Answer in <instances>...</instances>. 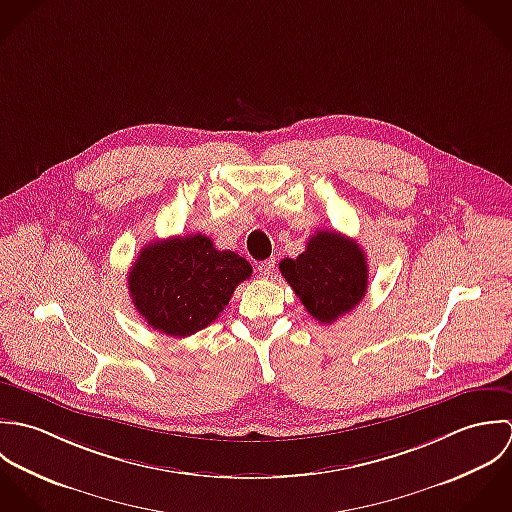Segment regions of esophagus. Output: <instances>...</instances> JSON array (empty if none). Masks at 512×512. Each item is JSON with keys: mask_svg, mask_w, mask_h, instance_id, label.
Listing matches in <instances>:
<instances>
[{"mask_svg": "<svg viewBox=\"0 0 512 512\" xmlns=\"http://www.w3.org/2000/svg\"><path fill=\"white\" fill-rule=\"evenodd\" d=\"M257 271H259V275H261V277H265V279L273 277V273H275V259L261 261V263L257 265Z\"/></svg>", "mask_w": 512, "mask_h": 512, "instance_id": "obj_1", "label": "esophagus"}]
</instances>
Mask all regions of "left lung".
I'll use <instances>...</instances> for the list:
<instances>
[{"label":"left lung","mask_w":512,"mask_h":512,"mask_svg":"<svg viewBox=\"0 0 512 512\" xmlns=\"http://www.w3.org/2000/svg\"><path fill=\"white\" fill-rule=\"evenodd\" d=\"M308 314L322 324L356 307L368 291L364 249L338 231H318L297 259L279 265Z\"/></svg>","instance_id":"left-lung-1"}]
</instances>
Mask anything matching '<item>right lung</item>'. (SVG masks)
<instances>
[{
	"label": "right lung",
	"instance_id": "1",
	"mask_svg": "<svg viewBox=\"0 0 512 512\" xmlns=\"http://www.w3.org/2000/svg\"><path fill=\"white\" fill-rule=\"evenodd\" d=\"M251 273L243 257L196 233L148 243L128 273V293L148 326L186 338L209 326Z\"/></svg>",
	"mask_w": 512,
	"mask_h": 512
}]
</instances>
